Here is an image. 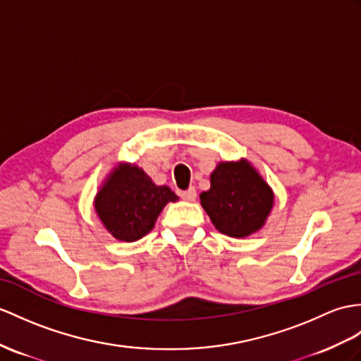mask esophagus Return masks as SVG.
<instances>
[{
  "mask_svg": "<svg viewBox=\"0 0 361 361\" xmlns=\"http://www.w3.org/2000/svg\"><path fill=\"white\" fill-rule=\"evenodd\" d=\"M179 196L183 199V200H188V202H192V200H196V188L195 187H190L188 190H185V191H180L179 192Z\"/></svg>",
  "mask_w": 361,
  "mask_h": 361,
  "instance_id": "1",
  "label": "esophagus"
}]
</instances>
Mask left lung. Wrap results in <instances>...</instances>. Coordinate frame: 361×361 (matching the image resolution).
<instances>
[{"label":"left lung","mask_w":361,"mask_h":361,"mask_svg":"<svg viewBox=\"0 0 361 361\" xmlns=\"http://www.w3.org/2000/svg\"><path fill=\"white\" fill-rule=\"evenodd\" d=\"M200 204L222 234L245 237L265 224L274 196L248 162H222L211 173V188L202 192Z\"/></svg>","instance_id":"8db88e82"}]
</instances>
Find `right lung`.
<instances>
[{
	"label": "right lung",
	"instance_id": "obj_1",
	"mask_svg": "<svg viewBox=\"0 0 361 361\" xmlns=\"http://www.w3.org/2000/svg\"><path fill=\"white\" fill-rule=\"evenodd\" d=\"M174 200L169 187H157L135 165H122L96 195L94 208L113 237L135 242L153 230L162 208Z\"/></svg>",
	"mask_w": 361,
	"mask_h": 361
}]
</instances>
